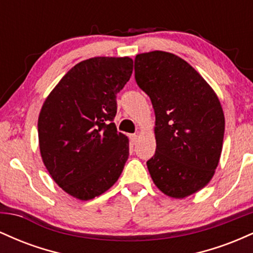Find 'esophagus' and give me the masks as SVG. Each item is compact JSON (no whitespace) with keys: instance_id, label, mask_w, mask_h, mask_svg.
<instances>
[{"instance_id":"esophagus-1","label":"esophagus","mask_w":253,"mask_h":253,"mask_svg":"<svg viewBox=\"0 0 253 253\" xmlns=\"http://www.w3.org/2000/svg\"><path fill=\"white\" fill-rule=\"evenodd\" d=\"M129 139H130V141H132L133 144H135L136 140H138V135H136V134H130L129 135Z\"/></svg>"}]
</instances>
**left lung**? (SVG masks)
<instances>
[{
    "label": "left lung",
    "instance_id": "left-lung-1",
    "mask_svg": "<svg viewBox=\"0 0 253 253\" xmlns=\"http://www.w3.org/2000/svg\"><path fill=\"white\" fill-rule=\"evenodd\" d=\"M134 77L156 115L150 175L165 195L189 196L210 183L219 164L225 132L219 98L193 66L169 52L136 54Z\"/></svg>",
    "mask_w": 253,
    "mask_h": 253
}]
</instances>
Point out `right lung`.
<instances>
[{"mask_svg":"<svg viewBox=\"0 0 253 253\" xmlns=\"http://www.w3.org/2000/svg\"><path fill=\"white\" fill-rule=\"evenodd\" d=\"M132 71L128 57L83 60L42 104L38 135L43 164L64 191L82 201L108 190L128 159V139L113 120L117 94Z\"/></svg>","mask_w":253,"mask_h":253,"instance_id":"1","label":"right lung"}]
</instances>
